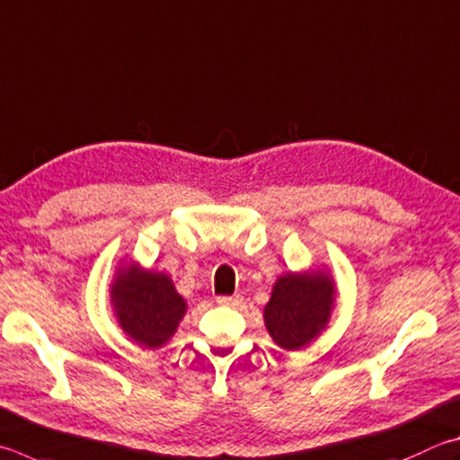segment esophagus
I'll use <instances>...</instances> for the list:
<instances>
[{"instance_id":"obj_1","label":"esophagus","mask_w":460,"mask_h":460,"mask_svg":"<svg viewBox=\"0 0 460 460\" xmlns=\"http://www.w3.org/2000/svg\"><path fill=\"white\" fill-rule=\"evenodd\" d=\"M217 304L225 305V307H239L241 304H243V297L241 296H221V297H217Z\"/></svg>"}]
</instances>
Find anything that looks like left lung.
Segmentation results:
<instances>
[{
  "label": "left lung",
  "instance_id": "obj_1",
  "mask_svg": "<svg viewBox=\"0 0 460 460\" xmlns=\"http://www.w3.org/2000/svg\"><path fill=\"white\" fill-rule=\"evenodd\" d=\"M332 305L333 283L325 273L281 275L265 305L267 332L281 348H304L325 328Z\"/></svg>",
  "mask_w": 460,
  "mask_h": 460
}]
</instances>
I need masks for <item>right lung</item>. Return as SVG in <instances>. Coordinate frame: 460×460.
<instances>
[{
    "mask_svg": "<svg viewBox=\"0 0 460 460\" xmlns=\"http://www.w3.org/2000/svg\"><path fill=\"white\" fill-rule=\"evenodd\" d=\"M111 294L120 328L145 348L171 340L187 312L169 275L143 271L138 265L120 270Z\"/></svg>",
    "mask_w": 460,
    "mask_h": 460,
    "instance_id": "right-lung-1",
    "label": "right lung"
}]
</instances>
